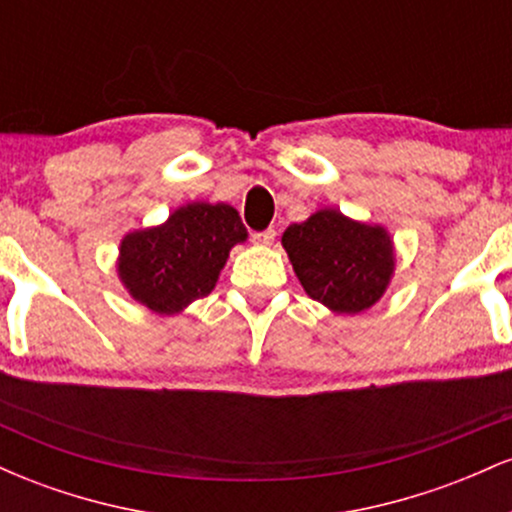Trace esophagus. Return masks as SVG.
<instances>
[{
  "label": "esophagus",
  "mask_w": 512,
  "mask_h": 512,
  "mask_svg": "<svg viewBox=\"0 0 512 512\" xmlns=\"http://www.w3.org/2000/svg\"><path fill=\"white\" fill-rule=\"evenodd\" d=\"M274 238H276V231H274V228H267V231H257V233H252V240H255L257 245H272V243H274Z\"/></svg>",
  "instance_id": "1"
}]
</instances>
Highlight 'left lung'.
<instances>
[{
  "label": "left lung",
  "mask_w": 512,
  "mask_h": 512,
  "mask_svg": "<svg viewBox=\"0 0 512 512\" xmlns=\"http://www.w3.org/2000/svg\"><path fill=\"white\" fill-rule=\"evenodd\" d=\"M298 281L334 313L356 315L383 298L395 272V248L383 226H370L337 209H320L281 236Z\"/></svg>",
  "instance_id": "1"
}]
</instances>
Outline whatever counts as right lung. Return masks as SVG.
Segmentation results:
<instances>
[{"label": "right lung", "instance_id": "add662e5", "mask_svg": "<svg viewBox=\"0 0 512 512\" xmlns=\"http://www.w3.org/2000/svg\"><path fill=\"white\" fill-rule=\"evenodd\" d=\"M245 238L248 231L228 204H185L161 226L122 238L117 276L134 301L175 315L214 291L228 252Z\"/></svg>", "mask_w": 512, "mask_h": 512}]
</instances>
